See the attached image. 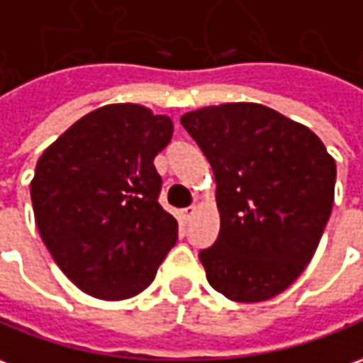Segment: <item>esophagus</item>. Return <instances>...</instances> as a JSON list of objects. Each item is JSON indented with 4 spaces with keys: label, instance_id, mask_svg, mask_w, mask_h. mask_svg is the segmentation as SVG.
<instances>
[{
    "label": "esophagus",
    "instance_id": "esophagus-1",
    "mask_svg": "<svg viewBox=\"0 0 363 363\" xmlns=\"http://www.w3.org/2000/svg\"><path fill=\"white\" fill-rule=\"evenodd\" d=\"M196 215V207H187V209H184L182 211V217H184V221H189L191 217Z\"/></svg>",
    "mask_w": 363,
    "mask_h": 363
}]
</instances>
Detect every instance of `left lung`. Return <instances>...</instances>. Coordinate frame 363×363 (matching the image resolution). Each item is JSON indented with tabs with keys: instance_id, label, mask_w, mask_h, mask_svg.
Here are the masks:
<instances>
[{
	"instance_id": "left-lung-1",
	"label": "left lung",
	"mask_w": 363,
	"mask_h": 363,
	"mask_svg": "<svg viewBox=\"0 0 363 363\" xmlns=\"http://www.w3.org/2000/svg\"><path fill=\"white\" fill-rule=\"evenodd\" d=\"M215 176L219 235L199 253L215 291L269 301L312 261L334 206L336 162L308 126L257 102L186 112Z\"/></svg>"
}]
</instances>
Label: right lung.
Masks as SVG:
<instances>
[{"mask_svg":"<svg viewBox=\"0 0 363 363\" xmlns=\"http://www.w3.org/2000/svg\"><path fill=\"white\" fill-rule=\"evenodd\" d=\"M169 116L142 104H106L45 150L31 179L35 223L67 279L101 301L148 289L177 241V221L157 203V152Z\"/></svg>","mask_w":363,"mask_h":363,"instance_id":"right-lung-1","label":"right lung"}]
</instances>
